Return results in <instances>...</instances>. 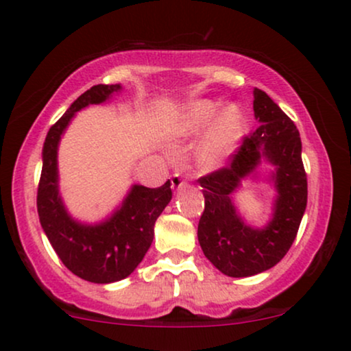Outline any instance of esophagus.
<instances>
[{"instance_id":"34e87169","label":"esophagus","mask_w":351,"mask_h":351,"mask_svg":"<svg viewBox=\"0 0 351 351\" xmlns=\"http://www.w3.org/2000/svg\"><path fill=\"white\" fill-rule=\"evenodd\" d=\"M183 186H184V180L181 178V175H178V173H175V175L171 176V188L178 191L180 188H183Z\"/></svg>"}]
</instances>
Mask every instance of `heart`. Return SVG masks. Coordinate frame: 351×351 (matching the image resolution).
Returning <instances> with one entry per match:
<instances>
[{
    "mask_svg": "<svg viewBox=\"0 0 351 351\" xmlns=\"http://www.w3.org/2000/svg\"><path fill=\"white\" fill-rule=\"evenodd\" d=\"M207 128L196 149V158L202 168L212 170L227 160L245 132V117L238 106H228L220 113L217 101L193 100L168 118L165 134L171 141H184L199 136Z\"/></svg>",
    "mask_w": 351,
    "mask_h": 351,
    "instance_id": "obj_1",
    "label": "heart"
}]
</instances>
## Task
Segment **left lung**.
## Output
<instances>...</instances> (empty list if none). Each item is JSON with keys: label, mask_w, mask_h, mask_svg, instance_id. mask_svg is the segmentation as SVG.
Wrapping results in <instances>:
<instances>
[{"label": "left lung", "mask_w": 351, "mask_h": 351, "mask_svg": "<svg viewBox=\"0 0 351 351\" xmlns=\"http://www.w3.org/2000/svg\"><path fill=\"white\" fill-rule=\"evenodd\" d=\"M254 117L261 124L243 139L227 167L197 180L204 212L197 238L204 254L228 277H251L278 264L293 245L308 202V180L295 123L261 88H254ZM263 160L274 165L278 191L274 214L263 229L250 228L237 214L232 193Z\"/></svg>", "instance_id": "left-lung-1"}]
</instances>
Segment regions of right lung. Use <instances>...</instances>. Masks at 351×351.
Instances as JSON below:
<instances>
[{
  "mask_svg": "<svg viewBox=\"0 0 351 351\" xmlns=\"http://www.w3.org/2000/svg\"><path fill=\"white\" fill-rule=\"evenodd\" d=\"M119 90V84H99L84 92L50 128L42 152L37 191L40 223L61 263L74 275L94 283L118 282L134 272L152 245L155 221L171 201V184L167 181L154 189L134 184L121 206L100 223H81L66 210L58 186L61 136L79 110L104 104Z\"/></svg>",
  "mask_w": 351,
  "mask_h": 351,
  "instance_id": "1",
  "label": "right lung"
}]
</instances>
